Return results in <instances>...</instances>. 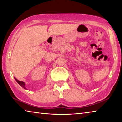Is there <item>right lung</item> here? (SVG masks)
Instances as JSON below:
<instances>
[{
	"label": "right lung",
	"mask_w": 122,
	"mask_h": 122,
	"mask_svg": "<svg viewBox=\"0 0 122 122\" xmlns=\"http://www.w3.org/2000/svg\"><path fill=\"white\" fill-rule=\"evenodd\" d=\"M15 81H17V82L20 85V86H21V87H22L23 88H24L25 89H26V88L25 87V83L24 82L19 81V80H18L17 79H15Z\"/></svg>",
	"instance_id": "obj_1"
}]
</instances>
